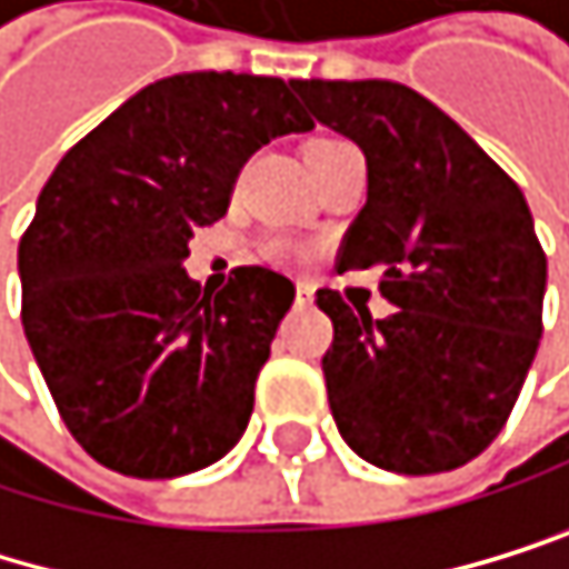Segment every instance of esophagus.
<instances>
[{
    "label": "esophagus",
    "mask_w": 569,
    "mask_h": 569,
    "mask_svg": "<svg viewBox=\"0 0 569 569\" xmlns=\"http://www.w3.org/2000/svg\"><path fill=\"white\" fill-rule=\"evenodd\" d=\"M311 300H315V290L308 287V282H297V303H300V308H308Z\"/></svg>",
    "instance_id": "1"
}]
</instances>
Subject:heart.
<instances>
[{"mask_svg": "<svg viewBox=\"0 0 569 569\" xmlns=\"http://www.w3.org/2000/svg\"><path fill=\"white\" fill-rule=\"evenodd\" d=\"M258 258L261 261H269V266H293V261L303 258V244L293 241V237H261L258 241Z\"/></svg>", "mask_w": 569, "mask_h": 569, "instance_id": "obj_1", "label": "heart"}]
</instances>
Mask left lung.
<instances>
[{
	"instance_id": "8db88e82",
	"label": "left lung",
	"mask_w": 569,
	"mask_h": 569,
	"mask_svg": "<svg viewBox=\"0 0 569 569\" xmlns=\"http://www.w3.org/2000/svg\"><path fill=\"white\" fill-rule=\"evenodd\" d=\"M367 157L339 269L385 266L373 321L339 290L321 357L342 440L388 472H451L493 445L542 339L546 251L521 188L427 97L388 79H293Z\"/></svg>"
}]
</instances>
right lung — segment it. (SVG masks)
Instances as JSON below:
<instances>
[{
    "mask_svg": "<svg viewBox=\"0 0 569 569\" xmlns=\"http://www.w3.org/2000/svg\"><path fill=\"white\" fill-rule=\"evenodd\" d=\"M290 83L251 72L157 79L59 160L20 237L23 332L76 445L136 479H174L241 440L293 282L181 269L254 150L308 132Z\"/></svg>",
    "mask_w": 569,
    "mask_h": 569,
    "instance_id": "right-lung-1",
    "label": "right lung"
}]
</instances>
